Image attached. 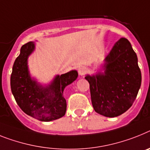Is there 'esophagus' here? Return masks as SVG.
Returning <instances> with one entry per match:
<instances>
[{
	"mask_svg": "<svg viewBox=\"0 0 150 150\" xmlns=\"http://www.w3.org/2000/svg\"><path fill=\"white\" fill-rule=\"evenodd\" d=\"M85 72H86V69H85V67L81 66V67H80L79 69V74L80 75H84L85 74Z\"/></svg>",
	"mask_w": 150,
	"mask_h": 150,
	"instance_id": "esophagus-1",
	"label": "esophagus"
}]
</instances>
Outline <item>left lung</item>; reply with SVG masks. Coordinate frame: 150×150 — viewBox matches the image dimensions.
Returning a JSON list of instances; mask_svg holds the SVG:
<instances>
[{"label": "left lung", "instance_id": "left-lung-1", "mask_svg": "<svg viewBox=\"0 0 150 150\" xmlns=\"http://www.w3.org/2000/svg\"><path fill=\"white\" fill-rule=\"evenodd\" d=\"M104 72L87 75L91 98L99 114L114 117L129 109L141 85V71L130 42L120 38L104 59Z\"/></svg>", "mask_w": 150, "mask_h": 150}]
</instances>
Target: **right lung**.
<instances>
[{
	"instance_id": "right-lung-1",
	"label": "right lung",
	"mask_w": 150,
	"mask_h": 150,
	"mask_svg": "<svg viewBox=\"0 0 150 150\" xmlns=\"http://www.w3.org/2000/svg\"><path fill=\"white\" fill-rule=\"evenodd\" d=\"M34 50V42H29L21 47L11 73V91L19 107L27 115L40 121L57 120L66 111L64 89L76 80L78 71L72 70L56 75L50 85L42 86L31 78L28 69V57Z\"/></svg>"
}]
</instances>
